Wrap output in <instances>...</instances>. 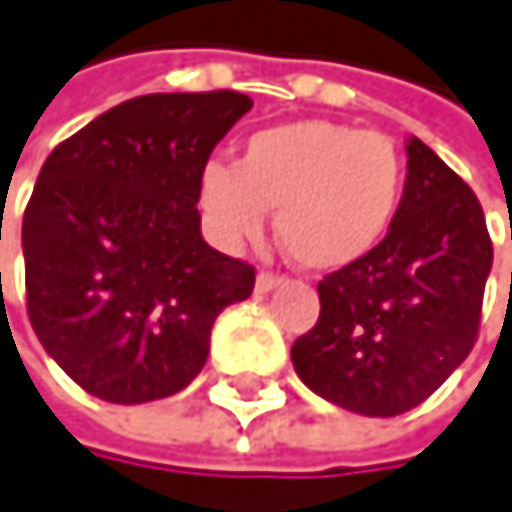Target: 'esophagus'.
<instances>
[{
    "instance_id": "obj_1",
    "label": "esophagus",
    "mask_w": 512,
    "mask_h": 512,
    "mask_svg": "<svg viewBox=\"0 0 512 512\" xmlns=\"http://www.w3.org/2000/svg\"><path fill=\"white\" fill-rule=\"evenodd\" d=\"M282 282H285L282 276H273V273H261L258 279H254V291H258V294H270V291H276V288H279Z\"/></svg>"
}]
</instances>
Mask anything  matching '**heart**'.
Segmentation results:
<instances>
[{"label": "heart", "instance_id": "obj_1", "mask_svg": "<svg viewBox=\"0 0 512 512\" xmlns=\"http://www.w3.org/2000/svg\"><path fill=\"white\" fill-rule=\"evenodd\" d=\"M400 197L404 157L370 130L288 121L251 133L233 166L212 160L197 200L227 245L258 242L276 209V236L303 270H346L385 239Z\"/></svg>", "mask_w": 512, "mask_h": 512}]
</instances>
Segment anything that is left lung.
I'll list each match as a JSON object with an SVG mask.
<instances>
[{
  "instance_id": "8db88e82",
  "label": "left lung",
  "mask_w": 512,
  "mask_h": 512,
  "mask_svg": "<svg viewBox=\"0 0 512 512\" xmlns=\"http://www.w3.org/2000/svg\"><path fill=\"white\" fill-rule=\"evenodd\" d=\"M489 273L477 194L410 136L397 215L364 261L318 282V321L291 346L297 376L358 416L419 407L470 355Z\"/></svg>"
}]
</instances>
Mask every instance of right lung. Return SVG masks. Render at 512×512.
Returning a JSON list of instances; mask_svg holds the SVG:
<instances>
[{"label": "right lung", "mask_w": 512, "mask_h": 512, "mask_svg": "<svg viewBox=\"0 0 512 512\" xmlns=\"http://www.w3.org/2000/svg\"><path fill=\"white\" fill-rule=\"evenodd\" d=\"M236 90L148 93L51 151L23 212L26 309L45 352L93 397L148 404L188 388L215 318L254 270L200 233L212 148L248 112Z\"/></svg>", "instance_id": "add662e5"}]
</instances>
